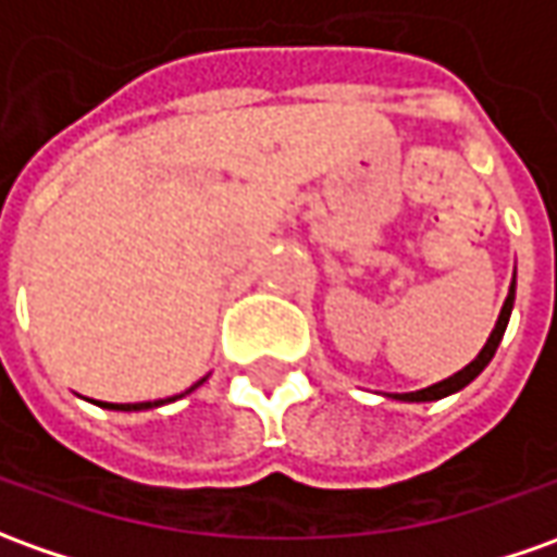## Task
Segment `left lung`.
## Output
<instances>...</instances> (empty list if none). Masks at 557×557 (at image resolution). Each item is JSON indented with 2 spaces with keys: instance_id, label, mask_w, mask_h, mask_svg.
I'll return each mask as SVG.
<instances>
[{
  "instance_id": "obj_1",
  "label": "left lung",
  "mask_w": 557,
  "mask_h": 557,
  "mask_svg": "<svg viewBox=\"0 0 557 557\" xmlns=\"http://www.w3.org/2000/svg\"><path fill=\"white\" fill-rule=\"evenodd\" d=\"M512 302H516V278H512V285H509V294H506L504 309H500V318H497V324H494V330H491L488 343H485V348L479 351L476 360H470L461 373L448 375V379L436 382V385H431V388L412 391V394H394V397H397V400H406V403H424V400H440V397H448V394H455V391L467 388V385H470V382H473V379H476V375L482 373L485 367H488L491 358H494L497 345H500V339H504L506 324H509V315H512Z\"/></svg>"
}]
</instances>
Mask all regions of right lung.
Wrapping results in <instances>:
<instances>
[{"label": "right lung", "mask_w": 557, "mask_h": 557, "mask_svg": "<svg viewBox=\"0 0 557 557\" xmlns=\"http://www.w3.org/2000/svg\"><path fill=\"white\" fill-rule=\"evenodd\" d=\"M199 385V382H197ZM197 385H194V388H197ZM190 388V391H194ZM184 394H187V391H184ZM184 394H178V397H184ZM169 400H175V397H169ZM169 400H154V403H102V406H106V409H121V412H133V409H154V406H163V403H169Z\"/></svg>", "instance_id": "right-lung-1"}]
</instances>
